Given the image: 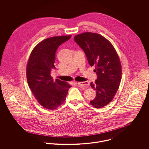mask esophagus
Returning a JSON list of instances; mask_svg holds the SVG:
<instances>
[{"label": "esophagus", "instance_id": "esophagus-1", "mask_svg": "<svg viewBox=\"0 0 149 149\" xmlns=\"http://www.w3.org/2000/svg\"><path fill=\"white\" fill-rule=\"evenodd\" d=\"M77 84L81 86H88L89 85V83L88 81H84V82H78Z\"/></svg>", "mask_w": 149, "mask_h": 149}]
</instances>
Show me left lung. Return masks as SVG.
I'll list each match as a JSON object with an SVG mask.
<instances>
[{
  "label": "left lung",
  "instance_id": "left-lung-1",
  "mask_svg": "<svg viewBox=\"0 0 149 149\" xmlns=\"http://www.w3.org/2000/svg\"><path fill=\"white\" fill-rule=\"evenodd\" d=\"M74 40L83 49L97 80L91 86L96 91L95 98L90 102L95 108H102L113 99L122 79V66L119 56L112 45L103 36L86 32L74 36Z\"/></svg>",
  "mask_w": 149,
  "mask_h": 149
}]
</instances>
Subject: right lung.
<instances>
[{
    "label": "right lung",
    "mask_w": 149,
    "mask_h": 149,
    "mask_svg": "<svg viewBox=\"0 0 149 149\" xmlns=\"http://www.w3.org/2000/svg\"><path fill=\"white\" fill-rule=\"evenodd\" d=\"M69 36L46 38L33 49L26 66L27 83L38 102L44 108L54 109L64 103L68 91L72 86L59 79L53 80L50 75L55 68L56 52Z\"/></svg>",
    "instance_id": "1"
}]
</instances>
